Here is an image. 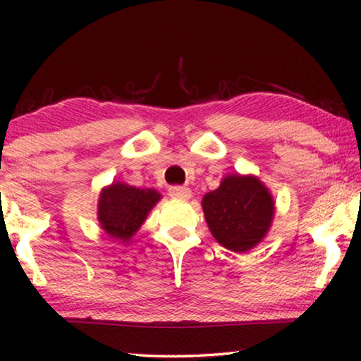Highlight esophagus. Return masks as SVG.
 <instances>
[{
	"label": "esophagus",
	"mask_w": 361,
	"mask_h": 361,
	"mask_svg": "<svg viewBox=\"0 0 361 361\" xmlns=\"http://www.w3.org/2000/svg\"><path fill=\"white\" fill-rule=\"evenodd\" d=\"M169 195L172 197V199H177V200H189L192 194L187 187L172 185V187H169Z\"/></svg>",
	"instance_id": "obj_1"
}]
</instances>
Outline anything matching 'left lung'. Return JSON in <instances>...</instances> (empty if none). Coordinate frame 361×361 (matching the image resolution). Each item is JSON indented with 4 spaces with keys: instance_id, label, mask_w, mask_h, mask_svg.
<instances>
[{
    "instance_id": "left-lung-1",
    "label": "left lung",
    "mask_w": 361,
    "mask_h": 361,
    "mask_svg": "<svg viewBox=\"0 0 361 361\" xmlns=\"http://www.w3.org/2000/svg\"><path fill=\"white\" fill-rule=\"evenodd\" d=\"M207 225L221 246L235 253L255 248L274 216L273 195L255 176H226L202 200Z\"/></svg>"
}]
</instances>
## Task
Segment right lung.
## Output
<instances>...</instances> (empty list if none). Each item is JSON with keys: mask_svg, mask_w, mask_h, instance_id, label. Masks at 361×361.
Returning <instances> with one entry per match:
<instances>
[{"mask_svg": "<svg viewBox=\"0 0 361 361\" xmlns=\"http://www.w3.org/2000/svg\"><path fill=\"white\" fill-rule=\"evenodd\" d=\"M161 199L152 189L115 182L105 187L98 200V221L111 238L128 241L145 224L147 214Z\"/></svg>", "mask_w": 361, "mask_h": 361, "instance_id": "add662e5", "label": "right lung"}]
</instances>
